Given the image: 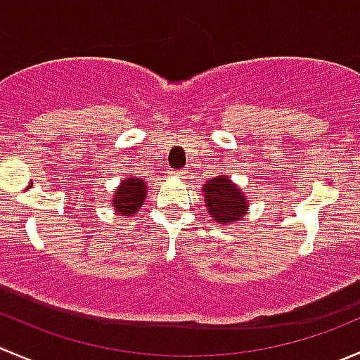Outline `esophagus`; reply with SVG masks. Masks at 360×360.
I'll return each mask as SVG.
<instances>
[{"label": "esophagus", "mask_w": 360, "mask_h": 360, "mask_svg": "<svg viewBox=\"0 0 360 360\" xmlns=\"http://www.w3.org/2000/svg\"><path fill=\"white\" fill-rule=\"evenodd\" d=\"M170 174H172V176H177V177L183 176V172H181V170H170Z\"/></svg>", "instance_id": "obj_1"}]
</instances>
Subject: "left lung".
<instances>
[{
	"mask_svg": "<svg viewBox=\"0 0 360 360\" xmlns=\"http://www.w3.org/2000/svg\"><path fill=\"white\" fill-rule=\"evenodd\" d=\"M205 205L218 223L237 221L248 209L246 195L229 177H214L204 186Z\"/></svg>",
	"mask_w": 360,
	"mask_h": 360,
	"instance_id": "1",
	"label": "left lung"
}]
</instances>
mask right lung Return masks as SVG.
<instances>
[{
    "label": "right lung",
    "instance_id": "add662e5",
    "mask_svg": "<svg viewBox=\"0 0 360 360\" xmlns=\"http://www.w3.org/2000/svg\"><path fill=\"white\" fill-rule=\"evenodd\" d=\"M146 198V183L141 177H128L120 184L114 193V207L117 214L131 216L142 205Z\"/></svg>",
    "mask_w": 360,
    "mask_h": 360
}]
</instances>
